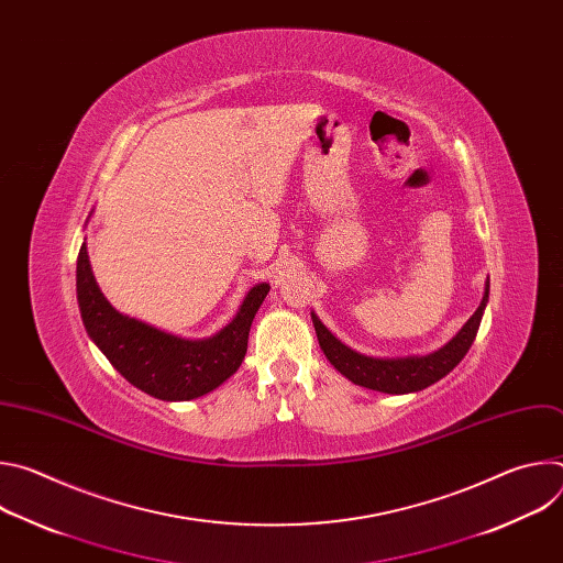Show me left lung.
I'll return each instance as SVG.
<instances>
[{
  "label": "left lung",
  "mask_w": 563,
  "mask_h": 563,
  "mask_svg": "<svg viewBox=\"0 0 563 563\" xmlns=\"http://www.w3.org/2000/svg\"><path fill=\"white\" fill-rule=\"evenodd\" d=\"M490 296V278L486 280L484 298H481L476 311L467 318V323L437 352L426 356H400V358H376L361 354L345 343H341L311 311L313 330L318 336V345L328 356V361L352 383L385 391V394H410L430 387L445 374H450L461 358L467 354V350L474 343V336L478 332L481 318H484L486 305Z\"/></svg>",
  "instance_id": "obj_1"
}]
</instances>
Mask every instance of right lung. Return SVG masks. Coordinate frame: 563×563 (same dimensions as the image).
I'll return each instance as SVG.
<instances>
[{"instance_id": "right-lung-1", "label": "right lung", "mask_w": 563, "mask_h": 563, "mask_svg": "<svg viewBox=\"0 0 563 563\" xmlns=\"http://www.w3.org/2000/svg\"><path fill=\"white\" fill-rule=\"evenodd\" d=\"M269 283L254 285L235 316L209 339H183L120 313L100 291L87 243L77 256V302L91 341L137 389L159 400H191L238 372L247 354L252 320Z\"/></svg>"}]
</instances>
